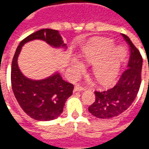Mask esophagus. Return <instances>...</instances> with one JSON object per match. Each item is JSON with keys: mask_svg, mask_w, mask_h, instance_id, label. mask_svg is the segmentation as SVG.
Returning <instances> with one entry per match:
<instances>
[{"mask_svg": "<svg viewBox=\"0 0 149 149\" xmlns=\"http://www.w3.org/2000/svg\"><path fill=\"white\" fill-rule=\"evenodd\" d=\"M85 88L82 86H80V85H76L74 87V92H79V91H84Z\"/></svg>", "mask_w": 149, "mask_h": 149, "instance_id": "1", "label": "esophagus"}]
</instances>
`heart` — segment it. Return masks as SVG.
Here are the masks:
<instances>
[{"label":"heart","instance_id":"heart-1","mask_svg":"<svg viewBox=\"0 0 149 149\" xmlns=\"http://www.w3.org/2000/svg\"><path fill=\"white\" fill-rule=\"evenodd\" d=\"M114 46L110 40L97 38L89 41L82 49V58L92 63V72L100 84H109L117 77L125 58V49L120 46L114 49ZM72 67L76 72H79L83 65L77 59L73 58Z\"/></svg>","mask_w":149,"mask_h":149}]
</instances>
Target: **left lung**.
<instances>
[{
    "label": "left lung",
    "instance_id": "left-lung-1",
    "mask_svg": "<svg viewBox=\"0 0 149 149\" xmlns=\"http://www.w3.org/2000/svg\"><path fill=\"white\" fill-rule=\"evenodd\" d=\"M130 49L128 68L115 86L105 91H95L96 100L88 107L92 115L100 119L117 116L130 107L136 97L141 83L143 59L129 37L122 34Z\"/></svg>",
    "mask_w": 149,
    "mask_h": 149
}]
</instances>
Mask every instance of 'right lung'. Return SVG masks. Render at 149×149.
Here are the masks:
<instances>
[{"label":"right lung","instance_id":"add662e5","mask_svg":"<svg viewBox=\"0 0 149 149\" xmlns=\"http://www.w3.org/2000/svg\"><path fill=\"white\" fill-rule=\"evenodd\" d=\"M33 40H44L53 48L66 49L57 30L43 29L25 37L18 45L12 62V88L21 108L31 118L52 120L62 113L65 101L72 96L74 86L64 81L59 72L39 81L24 77L18 67V56L22 46Z\"/></svg>","mask_w":149,"mask_h":149}]
</instances>
